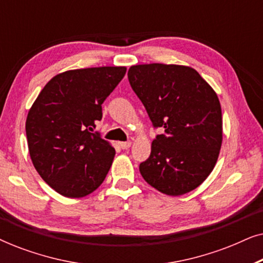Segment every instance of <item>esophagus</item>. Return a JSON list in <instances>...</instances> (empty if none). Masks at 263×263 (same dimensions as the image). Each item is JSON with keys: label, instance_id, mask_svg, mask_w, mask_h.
I'll use <instances>...</instances> for the list:
<instances>
[{"label": "esophagus", "instance_id": "34e87169", "mask_svg": "<svg viewBox=\"0 0 263 263\" xmlns=\"http://www.w3.org/2000/svg\"><path fill=\"white\" fill-rule=\"evenodd\" d=\"M132 146V142L130 141H125V142H120V147L122 149H127L129 147Z\"/></svg>", "mask_w": 263, "mask_h": 263}]
</instances>
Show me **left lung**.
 Returning <instances> with one entry per match:
<instances>
[{"instance_id": "left-lung-1", "label": "left lung", "mask_w": 263, "mask_h": 263, "mask_svg": "<svg viewBox=\"0 0 263 263\" xmlns=\"http://www.w3.org/2000/svg\"><path fill=\"white\" fill-rule=\"evenodd\" d=\"M133 91L154 128L148 159L140 164L143 179L159 192L183 195L213 170L222 141L217 93L195 69L176 64H139L128 70Z\"/></svg>"}]
</instances>
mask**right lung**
<instances>
[{"label":"right lung","mask_w":263,"mask_h":263,"mask_svg":"<svg viewBox=\"0 0 263 263\" xmlns=\"http://www.w3.org/2000/svg\"><path fill=\"white\" fill-rule=\"evenodd\" d=\"M125 67L68 70L42 89L26 120L28 151L35 170L66 197H82L105 179L115 148L93 132L102 104L125 74Z\"/></svg>","instance_id":"right-lung-1"}]
</instances>
